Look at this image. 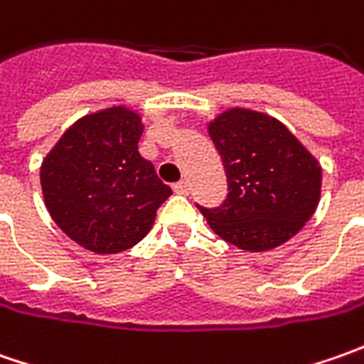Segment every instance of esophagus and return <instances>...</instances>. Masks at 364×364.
I'll use <instances>...</instances> for the list:
<instances>
[{
  "label": "esophagus",
  "mask_w": 364,
  "mask_h": 364,
  "mask_svg": "<svg viewBox=\"0 0 364 364\" xmlns=\"http://www.w3.org/2000/svg\"><path fill=\"white\" fill-rule=\"evenodd\" d=\"M174 192H176V194H182V196L190 194V182H188V180H182V182L174 184Z\"/></svg>",
  "instance_id": "34e87169"
}]
</instances>
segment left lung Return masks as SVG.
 <instances>
[{
    "mask_svg": "<svg viewBox=\"0 0 364 364\" xmlns=\"http://www.w3.org/2000/svg\"><path fill=\"white\" fill-rule=\"evenodd\" d=\"M225 166L229 194L200 208L220 239L243 251H269L289 241L320 203L322 166L279 119L231 107L206 123Z\"/></svg>",
    "mask_w": 364,
    "mask_h": 364,
    "instance_id": "1",
    "label": "left lung"
}]
</instances>
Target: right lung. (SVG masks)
Masks as SVG:
<instances>
[{
	"instance_id": "right-lung-1",
	"label": "right lung",
	"mask_w": 364,
	"mask_h": 364,
	"mask_svg": "<svg viewBox=\"0 0 364 364\" xmlns=\"http://www.w3.org/2000/svg\"><path fill=\"white\" fill-rule=\"evenodd\" d=\"M141 115L113 105L77 119L40 166L42 196L52 220L97 255L132 249L154 227L172 188L137 144Z\"/></svg>"
}]
</instances>
